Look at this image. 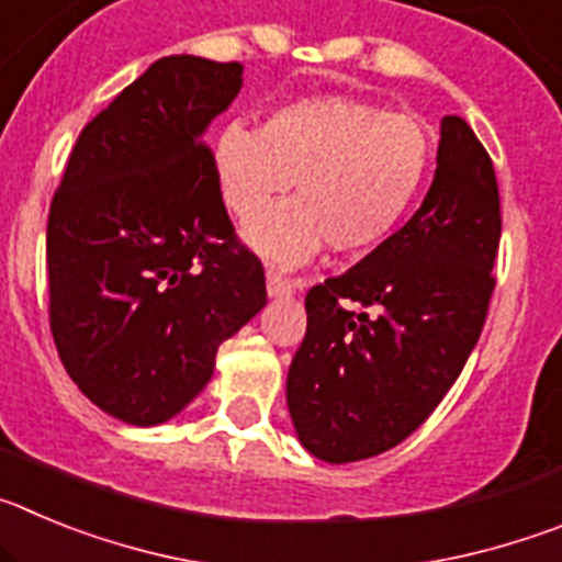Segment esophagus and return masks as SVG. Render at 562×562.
<instances>
[{
    "label": "esophagus",
    "instance_id": "34e87169",
    "mask_svg": "<svg viewBox=\"0 0 562 562\" xmlns=\"http://www.w3.org/2000/svg\"><path fill=\"white\" fill-rule=\"evenodd\" d=\"M267 292H270V297L292 295L295 292V281H290V278H284L276 270H267Z\"/></svg>",
    "mask_w": 562,
    "mask_h": 562
}]
</instances>
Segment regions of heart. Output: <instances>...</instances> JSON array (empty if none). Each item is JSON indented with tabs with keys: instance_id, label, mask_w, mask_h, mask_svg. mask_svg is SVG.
I'll use <instances>...</instances> for the list:
<instances>
[{
	"instance_id": "b5f03b06",
	"label": "heart",
	"mask_w": 562,
	"mask_h": 562,
	"mask_svg": "<svg viewBox=\"0 0 562 562\" xmlns=\"http://www.w3.org/2000/svg\"><path fill=\"white\" fill-rule=\"evenodd\" d=\"M211 162L236 220L296 180V202L260 212L245 241L276 265H304L324 245L362 256L396 231L428 173L430 134L362 98L310 95L272 109L261 128L227 123Z\"/></svg>"
}]
</instances>
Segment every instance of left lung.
<instances>
[{
  "mask_svg": "<svg viewBox=\"0 0 562 562\" xmlns=\"http://www.w3.org/2000/svg\"><path fill=\"white\" fill-rule=\"evenodd\" d=\"M428 196L351 270L306 292V337L286 374L297 441L329 464L408 439L459 380L484 329L501 205L490 154L441 117Z\"/></svg>",
  "mask_w": 562,
  "mask_h": 562,
  "instance_id": "8db88e82",
  "label": "left lung"
}]
</instances>
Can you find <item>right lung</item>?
Here are the masks:
<instances>
[{
	"label": "right lung",
	"mask_w": 562,
	"mask_h": 562,
	"mask_svg": "<svg viewBox=\"0 0 562 562\" xmlns=\"http://www.w3.org/2000/svg\"><path fill=\"white\" fill-rule=\"evenodd\" d=\"M238 89L236 61H154L83 126L49 205L58 357L89 402L134 428L186 411L222 342L267 306L205 146Z\"/></svg>",
	"instance_id": "right-lung-1"
}]
</instances>
